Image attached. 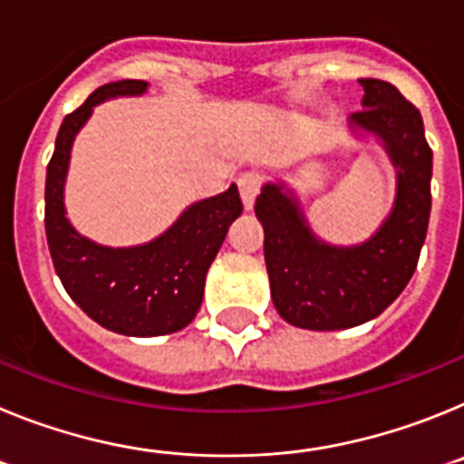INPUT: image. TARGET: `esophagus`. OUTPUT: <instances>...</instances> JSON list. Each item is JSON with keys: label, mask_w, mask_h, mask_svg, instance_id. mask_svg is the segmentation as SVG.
Returning a JSON list of instances; mask_svg holds the SVG:
<instances>
[{"label": "esophagus", "mask_w": 464, "mask_h": 464, "mask_svg": "<svg viewBox=\"0 0 464 464\" xmlns=\"http://www.w3.org/2000/svg\"><path fill=\"white\" fill-rule=\"evenodd\" d=\"M260 176L257 174H244L239 179V192H241V202H244L246 211H251L253 204H256V197L260 192Z\"/></svg>", "instance_id": "obj_1"}]
</instances>
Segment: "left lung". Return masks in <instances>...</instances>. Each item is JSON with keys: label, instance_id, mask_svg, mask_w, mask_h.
Listing matches in <instances>:
<instances>
[{"label": "left lung", "instance_id": "left-lung-1", "mask_svg": "<svg viewBox=\"0 0 464 464\" xmlns=\"http://www.w3.org/2000/svg\"><path fill=\"white\" fill-rule=\"evenodd\" d=\"M360 85L362 111L348 118V130L383 146L397 181L391 213L374 235L353 246L323 241L281 179L265 183L256 199L272 302L283 321L302 330H346L383 314L407 288L428 235L432 150L420 111L385 81Z\"/></svg>", "mask_w": 464, "mask_h": 464}]
</instances>
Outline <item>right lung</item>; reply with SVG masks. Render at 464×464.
Returning a JSON list of instances; mask_svg holds the SVG:
<instances>
[{"label": "right lung", "instance_id": "obj_1", "mask_svg": "<svg viewBox=\"0 0 464 464\" xmlns=\"http://www.w3.org/2000/svg\"><path fill=\"white\" fill-rule=\"evenodd\" d=\"M146 81H116L94 90L69 113L46 169V237L53 265L69 297L102 327L125 337H160L190 325L202 306L204 281L229 225L244 211L237 186L192 202L174 225L139 246H102L73 227L64 207L69 158L94 106L141 97Z\"/></svg>", "mask_w": 464, "mask_h": 464}]
</instances>
